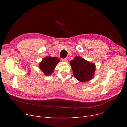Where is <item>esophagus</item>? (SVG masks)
I'll list each match as a JSON object with an SVG mask.
<instances>
[{
  "mask_svg": "<svg viewBox=\"0 0 127 127\" xmlns=\"http://www.w3.org/2000/svg\"><path fill=\"white\" fill-rule=\"evenodd\" d=\"M62 60H63V61H64V62H66V63H67L68 61V60L67 58L62 59Z\"/></svg>",
  "mask_w": 127,
  "mask_h": 127,
  "instance_id": "34e87169",
  "label": "esophagus"
}]
</instances>
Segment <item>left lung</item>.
Here are the masks:
<instances>
[{
	"label": "left lung",
	"instance_id": "obj_1",
	"mask_svg": "<svg viewBox=\"0 0 127 127\" xmlns=\"http://www.w3.org/2000/svg\"><path fill=\"white\" fill-rule=\"evenodd\" d=\"M75 77L82 82H87L93 78L95 65L80 57H75L70 62Z\"/></svg>",
	"mask_w": 127,
	"mask_h": 127
}]
</instances>
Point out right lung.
<instances>
[{
	"mask_svg": "<svg viewBox=\"0 0 127 127\" xmlns=\"http://www.w3.org/2000/svg\"><path fill=\"white\" fill-rule=\"evenodd\" d=\"M59 61V59L58 58L47 57L40 63L39 67L45 75H50L54 70L57 64Z\"/></svg>",
	"mask_w": 127,
	"mask_h": 127,
	"instance_id": "right-lung-1",
	"label": "right lung"
}]
</instances>
